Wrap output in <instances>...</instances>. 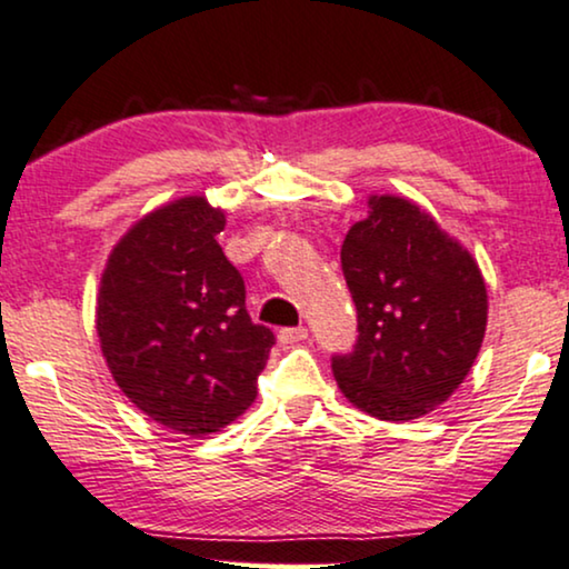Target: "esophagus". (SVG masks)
I'll return each instance as SVG.
<instances>
[{
  "instance_id": "34e87169",
  "label": "esophagus",
  "mask_w": 569,
  "mask_h": 569,
  "mask_svg": "<svg viewBox=\"0 0 569 569\" xmlns=\"http://www.w3.org/2000/svg\"><path fill=\"white\" fill-rule=\"evenodd\" d=\"M306 338H308L306 327H290L279 332V342H282V346H296V342H303Z\"/></svg>"
}]
</instances>
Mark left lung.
I'll return each mask as SVG.
<instances>
[{"instance_id":"8db88e82","label":"left lung","mask_w":569,"mask_h":569,"mask_svg":"<svg viewBox=\"0 0 569 569\" xmlns=\"http://www.w3.org/2000/svg\"><path fill=\"white\" fill-rule=\"evenodd\" d=\"M348 229L342 273L359 340L332 356L356 409L409 422L451 398L478 359L488 325L486 279L475 258L411 200L371 194Z\"/></svg>"}]
</instances>
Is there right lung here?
Returning <instances> with one entry per match:
<instances>
[{
    "label": "right lung",
    "instance_id": "1",
    "mask_svg": "<svg viewBox=\"0 0 569 569\" xmlns=\"http://www.w3.org/2000/svg\"><path fill=\"white\" fill-rule=\"evenodd\" d=\"M223 223V210L198 194L152 210L110 252L97 296V335L118 388L192 438L219 432L256 401L273 346L216 242Z\"/></svg>",
    "mask_w": 569,
    "mask_h": 569
}]
</instances>
